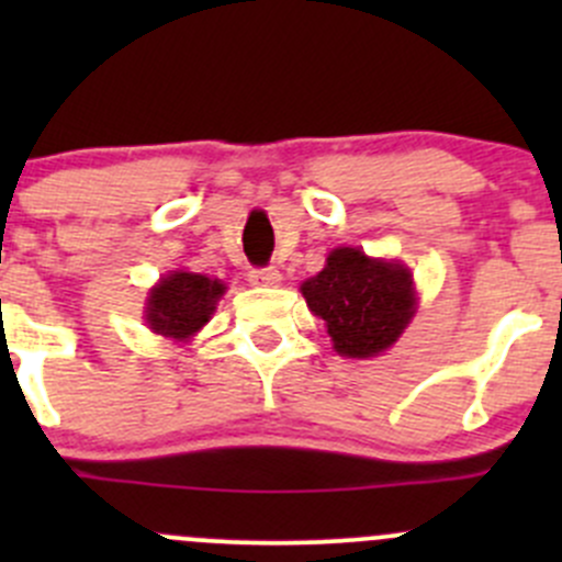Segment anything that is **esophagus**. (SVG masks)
Here are the masks:
<instances>
[{"mask_svg":"<svg viewBox=\"0 0 562 562\" xmlns=\"http://www.w3.org/2000/svg\"><path fill=\"white\" fill-rule=\"evenodd\" d=\"M249 282H252L255 288H277L282 282V274L274 266H266V269L249 271Z\"/></svg>","mask_w":562,"mask_h":562,"instance_id":"esophagus-1","label":"esophagus"}]
</instances>
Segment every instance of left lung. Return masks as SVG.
Masks as SVG:
<instances>
[{
	"instance_id": "obj_1",
	"label": "left lung",
	"mask_w": 562,
	"mask_h": 562,
	"mask_svg": "<svg viewBox=\"0 0 562 562\" xmlns=\"http://www.w3.org/2000/svg\"><path fill=\"white\" fill-rule=\"evenodd\" d=\"M302 296L326 321L334 350L348 359L381 356L416 313L411 269L356 247L331 249L323 271L302 282Z\"/></svg>"
}]
</instances>
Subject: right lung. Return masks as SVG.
<instances>
[{
    "mask_svg": "<svg viewBox=\"0 0 562 562\" xmlns=\"http://www.w3.org/2000/svg\"><path fill=\"white\" fill-rule=\"evenodd\" d=\"M223 293L225 285L220 280L192 271H173L149 291L146 323L155 334L187 342L206 326Z\"/></svg>",
    "mask_w": 562,
    "mask_h": 562,
    "instance_id": "right-lung-1",
    "label": "right lung"
}]
</instances>
